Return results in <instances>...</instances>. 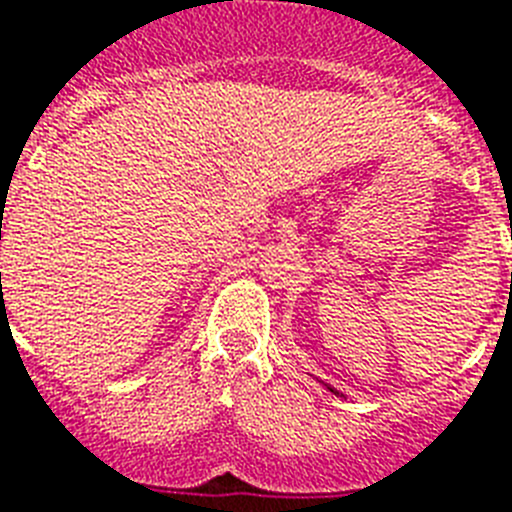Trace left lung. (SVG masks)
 <instances>
[{"label": "left lung", "mask_w": 512, "mask_h": 512, "mask_svg": "<svg viewBox=\"0 0 512 512\" xmlns=\"http://www.w3.org/2000/svg\"><path fill=\"white\" fill-rule=\"evenodd\" d=\"M330 390H333V388H330ZM333 393H336V390H333Z\"/></svg>", "instance_id": "left-lung-1"}]
</instances>
